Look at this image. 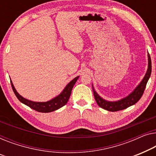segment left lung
<instances>
[{
	"label": "left lung",
	"instance_id": "8db88e82",
	"mask_svg": "<svg viewBox=\"0 0 156 156\" xmlns=\"http://www.w3.org/2000/svg\"><path fill=\"white\" fill-rule=\"evenodd\" d=\"M151 74V59L150 55L148 53V69L146 73V75L142 79V80L140 82L139 85L136 87V88L127 95L126 97L122 98L121 100H119L117 101H108L98 95L97 92L95 91V88H94L93 85V91L94 94V97L97 102V104L98 106L100 107L101 108L106 109L107 111L109 112H117L119 110H122L127 108V107L131 106V105H135L138 101L141 99V96L143 95L144 90L146 88V84L148 83V80L149 78H150Z\"/></svg>",
	"mask_w": 156,
	"mask_h": 156
}]
</instances>
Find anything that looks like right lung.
<instances>
[{"mask_svg":"<svg viewBox=\"0 0 156 156\" xmlns=\"http://www.w3.org/2000/svg\"><path fill=\"white\" fill-rule=\"evenodd\" d=\"M78 78L79 76H77V77L73 79L71 82L68 83L66 86L64 87L63 91L58 95H57L56 97L53 98V99L47 101V102H34V101L25 99V98H23V96H21L17 93L15 88L14 85H13L12 80H10V83H11L12 88L15 95H16L17 99L20 101L22 103L30 107V108L34 109V110L39 112L46 113L55 111L66 104L68 101H69L70 96H71L72 89H73L74 85H75Z\"/></svg>","mask_w":156,"mask_h":156,"instance_id":"add662e5","label":"right lung"}]
</instances>
